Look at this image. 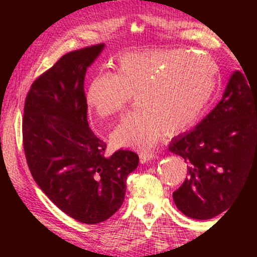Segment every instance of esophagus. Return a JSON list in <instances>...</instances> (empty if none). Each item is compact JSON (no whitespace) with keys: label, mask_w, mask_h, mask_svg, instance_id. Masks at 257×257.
Here are the masks:
<instances>
[{"label":"esophagus","mask_w":257,"mask_h":257,"mask_svg":"<svg viewBox=\"0 0 257 257\" xmlns=\"http://www.w3.org/2000/svg\"><path fill=\"white\" fill-rule=\"evenodd\" d=\"M139 157H140L141 163H149V162L157 158V155L155 152H140Z\"/></svg>","instance_id":"1"}]
</instances>
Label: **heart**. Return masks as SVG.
Wrapping results in <instances>:
<instances>
[{"instance_id": "heart-1", "label": "heart", "mask_w": 257, "mask_h": 257, "mask_svg": "<svg viewBox=\"0 0 257 257\" xmlns=\"http://www.w3.org/2000/svg\"><path fill=\"white\" fill-rule=\"evenodd\" d=\"M184 49L128 52L116 60V72L94 76L85 101L96 116L118 114L138 94L140 108L125 114L111 134L118 147L150 150L163 132L188 131L213 96L219 69L209 55Z\"/></svg>"}]
</instances>
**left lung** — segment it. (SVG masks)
I'll use <instances>...</instances> for the list:
<instances>
[{"mask_svg": "<svg viewBox=\"0 0 257 257\" xmlns=\"http://www.w3.org/2000/svg\"><path fill=\"white\" fill-rule=\"evenodd\" d=\"M244 73L233 72L216 107L169 146L187 163L174 202L192 219L209 220L228 209L257 164V90Z\"/></svg>", "mask_w": 257, "mask_h": 257, "instance_id": "1", "label": "left lung"}]
</instances>
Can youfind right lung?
I'll use <instances>...</instances> for the list:
<instances>
[{"label":"right lung","instance_id":"right-lung-1","mask_svg":"<svg viewBox=\"0 0 257 257\" xmlns=\"http://www.w3.org/2000/svg\"><path fill=\"white\" fill-rule=\"evenodd\" d=\"M104 48L94 44L65 54L35 79L25 99L23 146L38 187L72 219L89 225L116 213L125 196L126 176L139 156L106 144L89 128L84 76Z\"/></svg>","mask_w":257,"mask_h":257}]
</instances>
